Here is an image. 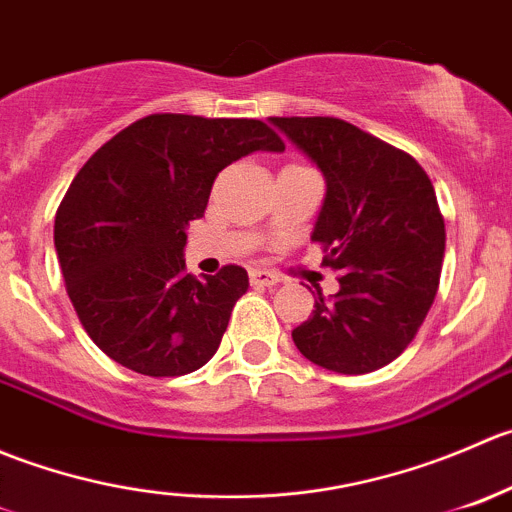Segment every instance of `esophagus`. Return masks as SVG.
<instances>
[{"mask_svg":"<svg viewBox=\"0 0 512 512\" xmlns=\"http://www.w3.org/2000/svg\"><path fill=\"white\" fill-rule=\"evenodd\" d=\"M249 278H251V283H254V286H266V288H273V286H278V283H281V278H278L276 273L261 271V268H251Z\"/></svg>","mask_w":512,"mask_h":512,"instance_id":"1","label":"esophagus"}]
</instances>
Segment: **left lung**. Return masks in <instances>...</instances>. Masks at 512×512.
<instances>
[{
    "label": "left lung",
    "mask_w": 512,
    "mask_h": 512,
    "mask_svg": "<svg viewBox=\"0 0 512 512\" xmlns=\"http://www.w3.org/2000/svg\"><path fill=\"white\" fill-rule=\"evenodd\" d=\"M316 164L326 196L313 226L338 293H316L293 328L298 351L326 371L358 376L396 361L433 306L445 224L426 171L406 151L333 116H271Z\"/></svg>",
    "instance_id": "left-lung-1"
}]
</instances>
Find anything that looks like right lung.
I'll return each instance as SVG.
<instances>
[{"label": "right lung", "mask_w": 512, "mask_h": 512, "mask_svg": "<svg viewBox=\"0 0 512 512\" xmlns=\"http://www.w3.org/2000/svg\"><path fill=\"white\" fill-rule=\"evenodd\" d=\"M254 151H283L263 121L151 114L74 176L54 249L79 321L111 361L154 378L211 361L249 273H186V226L204 216L219 171Z\"/></svg>", "instance_id": "right-lung-1"}]
</instances>
